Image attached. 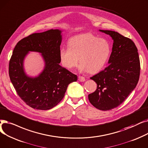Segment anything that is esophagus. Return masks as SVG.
Returning a JSON list of instances; mask_svg holds the SVG:
<instances>
[{
    "mask_svg": "<svg viewBox=\"0 0 148 148\" xmlns=\"http://www.w3.org/2000/svg\"><path fill=\"white\" fill-rule=\"evenodd\" d=\"M78 80H79V81H81V82H84V81H86V79H85V78H84V77H83V76H78Z\"/></svg>",
    "mask_w": 148,
    "mask_h": 148,
    "instance_id": "obj_1",
    "label": "esophagus"
}]
</instances>
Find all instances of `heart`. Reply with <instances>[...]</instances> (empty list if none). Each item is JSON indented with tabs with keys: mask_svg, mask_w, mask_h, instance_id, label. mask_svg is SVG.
<instances>
[{
	"mask_svg": "<svg viewBox=\"0 0 148 148\" xmlns=\"http://www.w3.org/2000/svg\"><path fill=\"white\" fill-rule=\"evenodd\" d=\"M67 47H61L60 59L62 65L67 69L78 66L80 72H99L106 65L111 55L109 41L98 38L92 34H83L75 36L69 41Z\"/></svg>",
	"mask_w": 148,
	"mask_h": 148,
	"instance_id": "heart-1",
	"label": "heart"
}]
</instances>
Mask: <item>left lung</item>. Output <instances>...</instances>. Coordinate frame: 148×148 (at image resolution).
<instances>
[{
  "instance_id": "obj_1",
  "label": "left lung",
  "mask_w": 148,
  "mask_h": 148,
  "mask_svg": "<svg viewBox=\"0 0 148 148\" xmlns=\"http://www.w3.org/2000/svg\"><path fill=\"white\" fill-rule=\"evenodd\" d=\"M99 31L109 35L113 45L109 66L90 78L97 86L95 92L88 95V99L96 108L107 111L118 107L136 88L140 60L137 48L131 39L115 31Z\"/></svg>"
}]
</instances>
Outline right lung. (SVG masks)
I'll return each mask as SVG.
<instances>
[{
	"mask_svg": "<svg viewBox=\"0 0 148 148\" xmlns=\"http://www.w3.org/2000/svg\"><path fill=\"white\" fill-rule=\"evenodd\" d=\"M62 31L50 29L34 33L19 41L9 64V75L18 95L27 105L47 110L55 107L64 97L69 84L77 76L59 64ZM30 51L38 52L44 61L42 71L36 77L25 72L24 61Z\"/></svg>",
	"mask_w": 148,
	"mask_h": 148,
	"instance_id": "obj_1",
	"label": "right lung"
}]
</instances>
